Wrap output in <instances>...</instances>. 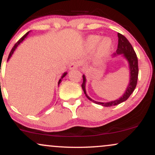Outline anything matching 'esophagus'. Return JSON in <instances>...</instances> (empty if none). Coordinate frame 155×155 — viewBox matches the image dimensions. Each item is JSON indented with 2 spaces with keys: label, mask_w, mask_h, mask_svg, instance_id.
Listing matches in <instances>:
<instances>
[{
  "label": "esophagus",
  "mask_w": 155,
  "mask_h": 155,
  "mask_svg": "<svg viewBox=\"0 0 155 155\" xmlns=\"http://www.w3.org/2000/svg\"><path fill=\"white\" fill-rule=\"evenodd\" d=\"M79 65V63H78V62L74 61V62H72L71 63L70 66H69V69H70V70H74V69L78 68Z\"/></svg>",
  "instance_id": "1"
}]
</instances>
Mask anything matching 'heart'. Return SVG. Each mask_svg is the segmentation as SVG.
<instances>
[{"label":"heart","mask_w":155,"mask_h":155,"mask_svg":"<svg viewBox=\"0 0 155 155\" xmlns=\"http://www.w3.org/2000/svg\"><path fill=\"white\" fill-rule=\"evenodd\" d=\"M86 46L88 49H94L97 46V55L99 58L106 56L112 48V41L109 38L101 39L99 35H90L86 41Z\"/></svg>","instance_id":"heart-1"}]
</instances>
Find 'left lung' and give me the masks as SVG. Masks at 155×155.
Segmentation results:
<instances>
[{"label":"left lung","mask_w":155,"mask_h":155,"mask_svg":"<svg viewBox=\"0 0 155 155\" xmlns=\"http://www.w3.org/2000/svg\"><path fill=\"white\" fill-rule=\"evenodd\" d=\"M118 47H117V49L116 52L113 54L114 58L117 57V55H122L125 58L126 60L128 63L129 70H130V80L129 84L127 85V88H126L125 92L121 96L119 99L115 101H109V102H97L92 100L91 97H90L87 94L86 91V76L85 75H83V83L81 84V87L84 92L85 95L87 97L90 101L92 102L95 103L96 104L101 105L103 106H106V107H109V106H116L121 104V103L124 102L127 100V98L130 96L131 94L134 91L135 88H136L137 84V81H138V58H137L136 54L135 52L134 49L131 45L129 41L127 40L123 35L120 34L118 33Z\"/></svg>","instance_id":"8db88e82"}]
</instances>
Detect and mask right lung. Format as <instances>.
I'll list each match as a JSON object with an SVG mask.
<instances>
[{"label": "right lung", "instance_id": "add662e5", "mask_svg": "<svg viewBox=\"0 0 155 155\" xmlns=\"http://www.w3.org/2000/svg\"><path fill=\"white\" fill-rule=\"evenodd\" d=\"M29 32H30V31H29ZM29 32H28V33H26V34L24 35V36H22V38H21L20 39H19V40L18 41H17V43H16V44H15V46H14V47H13V48H12V51H10V54H9V55H8V60H9V59H10V58H11V57H12V54H13V53H14V52H15V51L16 50V49H17V47H18V46L19 45V44H20V43H22V42L23 41H24V40H25V38H26V37H27V36H28V34H29ZM66 75H67V72H65V73H64V74H63V75H62V76H61V78H60V79H59V81H58V85H59V84H60V83H61V81H62V79H63V78H64V77H65V76H66Z\"/></svg>", "mask_w": 155, "mask_h": 155}]
</instances>
